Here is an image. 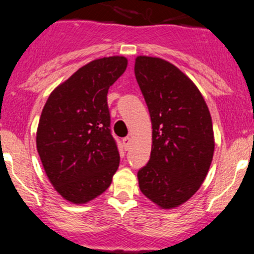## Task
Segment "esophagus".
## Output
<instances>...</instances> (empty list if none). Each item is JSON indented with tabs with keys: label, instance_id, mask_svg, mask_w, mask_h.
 <instances>
[{
	"label": "esophagus",
	"instance_id": "esophagus-1",
	"mask_svg": "<svg viewBox=\"0 0 254 254\" xmlns=\"http://www.w3.org/2000/svg\"><path fill=\"white\" fill-rule=\"evenodd\" d=\"M130 143H131V138H130V137L129 136L124 137V138H123V144H124L125 149H129Z\"/></svg>",
	"mask_w": 254,
	"mask_h": 254
}]
</instances>
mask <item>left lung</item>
Instances as JSON below:
<instances>
[{
	"label": "left lung",
	"mask_w": 254,
	"mask_h": 254,
	"mask_svg": "<svg viewBox=\"0 0 254 254\" xmlns=\"http://www.w3.org/2000/svg\"><path fill=\"white\" fill-rule=\"evenodd\" d=\"M135 76L153 127L150 159L137 173L139 190L161 209L177 208L196 193L210 168V112L196 84L167 61L138 56Z\"/></svg>",
	"instance_id": "8db88e82"
}]
</instances>
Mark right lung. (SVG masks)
<instances>
[{"instance_id": "1", "label": "right lung", "mask_w": 254, "mask_h": 254, "mask_svg": "<svg viewBox=\"0 0 254 254\" xmlns=\"http://www.w3.org/2000/svg\"><path fill=\"white\" fill-rule=\"evenodd\" d=\"M127 66L123 56L92 61L55 88L44 106L37 150L52 186L69 202L100 196L118 170L107 92Z\"/></svg>"}]
</instances>
